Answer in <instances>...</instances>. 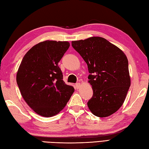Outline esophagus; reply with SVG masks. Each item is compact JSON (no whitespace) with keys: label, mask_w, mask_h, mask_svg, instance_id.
Segmentation results:
<instances>
[{"label":"esophagus","mask_w":149,"mask_h":149,"mask_svg":"<svg viewBox=\"0 0 149 149\" xmlns=\"http://www.w3.org/2000/svg\"><path fill=\"white\" fill-rule=\"evenodd\" d=\"M80 86H81V84L79 83H77L76 84H75V87L77 88V89H78V88H79Z\"/></svg>","instance_id":"34e87169"}]
</instances>
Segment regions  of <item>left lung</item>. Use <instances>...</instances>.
Returning a JSON list of instances; mask_svg holds the SVG:
<instances>
[{
    "label": "left lung",
    "instance_id": "8db88e82",
    "mask_svg": "<svg viewBox=\"0 0 149 149\" xmlns=\"http://www.w3.org/2000/svg\"><path fill=\"white\" fill-rule=\"evenodd\" d=\"M72 45L88 65L93 91L87 103L90 110L98 117L111 115L122 106L131 86L127 57L101 37L73 41Z\"/></svg>",
    "mask_w": 149,
    "mask_h": 149
}]
</instances>
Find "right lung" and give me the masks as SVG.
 Segmentation results:
<instances>
[{
  "label": "right lung",
  "mask_w": 149,
  "mask_h": 149,
  "mask_svg": "<svg viewBox=\"0 0 149 149\" xmlns=\"http://www.w3.org/2000/svg\"><path fill=\"white\" fill-rule=\"evenodd\" d=\"M69 47L68 42L47 40L33 46L22 59L17 83L24 100L39 115H57L74 93L58 66Z\"/></svg>",
  "instance_id": "obj_1"
}]
</instances>
